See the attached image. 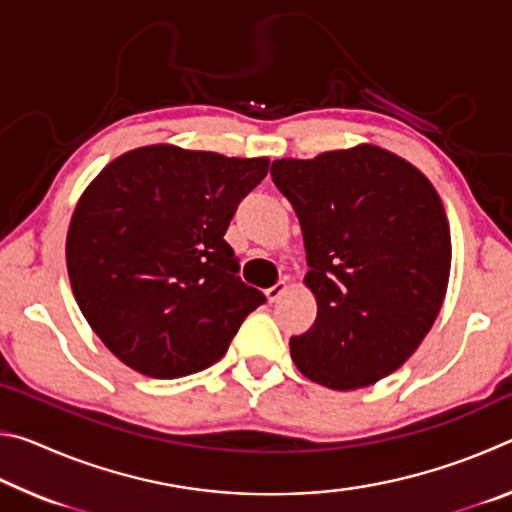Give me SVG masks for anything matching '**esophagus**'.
Segmentation results:
<instances>
[{"instance_id": "esophagus-1", "label": "esophagus", "mask_w": 512, "mask_h": 512, "mask_svg": "<svg viewBox=\"0 0 512 512\" xmlns=\"http://www.w3.org/2000/svg\"><path fill=\"white\" fill-rule=\"evenodd\" d=\"M284 291H287V282H277V284H273L271 289H266V298H268V302H277L280 300L282 296H284Z\"/></svg>"}]
</instances>
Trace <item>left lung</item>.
<instances>
[{"label":"left lung","mask_w":512,"mask_h":512,"mask_svg":"<svg viewBox=\"0 0 512 512\" xmlns=\"http://www.w3.org/2000/svg\"><path fill=\"white\" fill-rule=\"evenodd\" d=\"M271 176L298 214L318 305L314 325L291 336L293 363L332 391L377 384L443 307L452 237L436 187L375 144L275 160Z\"/></svg>","instance_id":"obj_1"}]
</instances>
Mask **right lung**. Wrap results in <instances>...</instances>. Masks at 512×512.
Wrapping results in <instances>:
<instances>
[{
    "label": "right lung",
    "instance_id": "obj_1",
    "mask_svg": "<svg viewBox=\"0 0 512 512\" xmlns=\"http://www.w3.org/2000/svg\"><path fill=\"white\" fill-rule=\"evenodd\" d=\"M268 162L149 144L85 187L65 241L69 284L128 368L155 379L210 368L266 300L239 280L223 235Z\"/></svg>",
    "mask_w": 512,
    "mask_h": 512
}]
</instances>
